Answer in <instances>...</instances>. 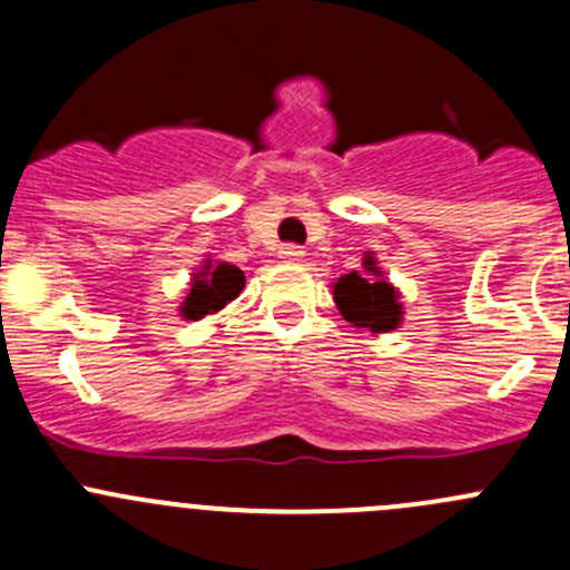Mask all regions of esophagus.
<instances>
[{
  "label": "esophagus",
  "instance_id": "esophagus-1",
  "mask_svg": "<svg viewBox=\"0 0 570 570\" xmlns=\"http://www.w3.org/2000/svg\"><path fill=\"white\" fill-rule=\"evenodd\" d=\"M278 253H281V258H284V262H301V258H303V248H301V245H295V243L284 245V248H281Z\"/></svg>",
  "mask_w": 570,
  "mask_h": 570
}]
</instances>
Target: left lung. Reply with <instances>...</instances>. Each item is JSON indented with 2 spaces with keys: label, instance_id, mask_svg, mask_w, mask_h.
Wrapping results in <instances>:
<instances>
[{
  "label": "left lung",
  "instance_id": "1",
  "mask_svg": "<svg viewBox=\"0 0 570 570\" xmlns=\"http://www.w3.org/2000/svg\"><path fill=\"white\" fill-rule=\"evenodd\" d=\"M364 264L370 273H377L372 258H366ZM333 301L344 320L358 327H370L372 333H386L400 325L402 306L396 303V292L389 281L364 278L358 273L342 275L333 284Z\"/></svg>",
  "mask_w": 570,
  "mask_h": 570
}]
</instances>
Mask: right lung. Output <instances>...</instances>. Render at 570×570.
Wrapping results in <instances>:
<instances>
[{"instance_id": "obj_1", "label": "right lung", "mask_w": 570, "mask_h": 570, "mask_svg": "<svg viewBox=\"0 0 570 570\" xmlns=\"http://www.w3.org/2000/svg\"><path fill=\"white\" fill-rule=\"evenodd\" d=\"M243 286H245L243 269L226 262L220 264L206 262V267L200 269V273H195L193 286H189L187 297H184L181 303V314L187 320H200L206 317V314L220 312L228 301H234V297L243 292Z\"/></svg>"}]
</instances>
